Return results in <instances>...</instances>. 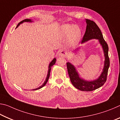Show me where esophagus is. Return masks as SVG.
<instances>
[{
	"mask_svg": "<svg viewBox=\"0 0 120 120\" xmlns=\"http://www.w3.org/2000/svg\"><path fill=\"white\" fill-rule=\"evenodd\" d=\"M67 52H65L64 51H61L59 53V56H63V57H65V56H67Z\"/></svg>",
	"mask_w": 120,
	"mask_h": 120,
	"instance_id": "34e87169",
	"label": "esophagus"
}]
</instances>
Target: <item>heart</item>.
<instances>
[{"mask_svg":"<svg viewBox=\"0 0 120 120\" xmlns=\"http://www.w3.org/2000/svg\"><path fill=\"white\" fill-rule=\"evenodd\" d=\"M60 34L62 37L69 38L70 44L75 45L79 41L82 36V31L78 25L65 24L60 27Z\"/></svg>","mask_w":120,"mask_h":120,"instance_id":"obj_1","label":"heart"}]
</instances>
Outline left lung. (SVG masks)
<instances>
[{
    "instance_id": "obj_1",
    "label": "left lung",
    "mask_w": 120,
    "mask_h": 120,
    "mask_svg": "<svg viewBox=\"0 0 120 120\" xmlns=\"http://www.w3.org/2000/svg\"><path fill=\"white\" fill-rule=\"evenodd\" d=\"M87 24L86 30L85 35L83 37L82 44H83L92 39H96L98 40L99 44L102 47L105 60L104 63V67L101 74L96 79L93 80H86L80 77V75L74 65L70 62L67 63V67L69 76L72 84L77 89L82 91L90 92L102 86L106 82L107 72L109 67V59L108 55L109 47L108 45L103 38V34L101 33L99 28L96 24L93 21L86 19ZM80 48L72 51V52H77Z\"/></svg>"
}]
</instances>
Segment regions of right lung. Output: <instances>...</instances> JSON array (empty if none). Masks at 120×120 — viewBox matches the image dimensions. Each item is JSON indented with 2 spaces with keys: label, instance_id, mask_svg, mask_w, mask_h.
I'll return each mask as SVG.
<instances>
[{
  "label": "right lung",
  "instance_id": "add662e5",
  "mask_svg": "<svg viewBox=\"0 0 120 120\" xmlns=\"http://www.w3.org/2000/svg\"><path fill=\"white\" fill-rule=\"evenodd\" d=\"M24 22H30V23H31V22H33V21H32V19H24L23 21H21V22H20V23H19V24H18L17 26H16V28L19 27V26L20 24H22V23H23ZM56 62V58H54L53 59V60H52V61L50 63L49 65V67H48V68H49V69H48V71L47 76H46V79H45V81H44V82H43V84H42V85H41V86H40L39 87H38V88H35V89H32V90H38V89H40V88H42V87H44V86H45V85H46V83H47V82H48L50 74V71H51V67H52L53 66V65H54V64H55Z\"/></svg>",
  "mask_w": 120,
  "mask_h": 120
}]
</instances>
